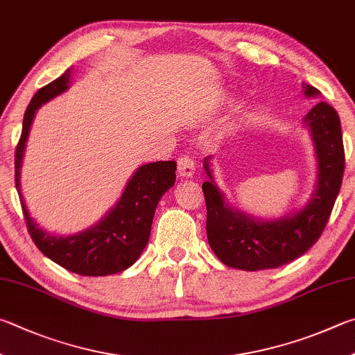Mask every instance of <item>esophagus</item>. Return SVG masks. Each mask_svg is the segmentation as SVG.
<instances>
[{"instance_id":"1","label":"esophagus","mask_w":355,"mask_h":355,"mask_svg":"<svg viewBox=\"0 0 355 355\" xmlns=\"http://www.w3.org/2000/svg\"><path fill=\"white\" fill-rule=\"evenodd\" d=\"M196 172V163L194 158L189 155H184L182 158H178V175L180 177H192Z\"/></svg>"}]
</instances>
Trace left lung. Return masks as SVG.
I'll list each match as a JSON object with an SVG mask.
<instances>
[{"label": "left lung", "mask_w": 355, "mask_h": 355, "mask_svg": "<svg viewBox=\"0 0 355 355\" xmlns=\"http://www.w3.org/2000/svg\"><path fill=\"white\" fill-rule=\"evenodd\" d=\"M307 98L320 92L302 83ZM317 155L318 177L312 197L304 208L275 220H259L231 208L217 188L205 158L208 182L202 184L206 200V234L209 247L225 266L256 272L284 266L298 259L320 239L329 220L345 172V147L338 113L327 102H318L306 114Z\"/></svg>", "instance_id": "1"}]
</instances>
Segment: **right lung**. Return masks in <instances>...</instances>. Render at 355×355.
I'll return each mask as SVG.
<instances>
[{
    "label": "right lung",
    "instance_id": "add662e5",
    "mask_svg": "<svg viewBox=\"0 0 355 355\" xmlns=\"http://www.w3.org/2000/svg\"><path fill=\"white\" fill-rule=\"evenodd\" d=\"M71 68L38 89L26 108L23 130L15 150V186L32 241L51 261L82 276H107L132 267L150 237L152 220L159 198L175 183V161H157L137 169L124 192L105 217L80 233L54 236L38 227L24 205L20 171L26 141L38 108L69 88Z\"/></svg>",
    "mask_w": 355,
    "mask_h": 355
}]
</instances>
